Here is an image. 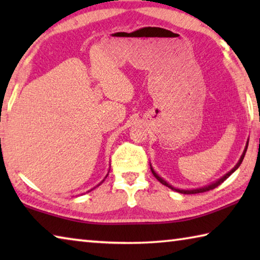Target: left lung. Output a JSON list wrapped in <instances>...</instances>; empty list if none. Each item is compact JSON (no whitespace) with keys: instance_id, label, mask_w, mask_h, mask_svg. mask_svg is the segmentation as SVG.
<instances>
[{"instance_id":"obj_1","label":"left lung","mask_w":260,"mask_h":260,"mask_svg":"<svg viewBox=\"0 0 260 260\" xmlns=\"http://www.w3.org/2000/svg\"><path fill=\"white\" fill-rule=\"evenodd\" d=\"M248 144H249V141L248 142H246V146H245V148H244V151H243V153H242V156H241V158H240V160L237 161V164L234 166V169H232L230 172L228 173H226L225 175H223L222 178H220V179H218L217 181L215 182H213V183H211V184H209V186H205V187H202V188H197V189H191V190H184V189H178V188H174L173 186H171L170 183H167L164 179L162 178H160L159 175H158L155 171H153V169L151 167V165H150V169H151V172H152V174H153V177H155L158 181H159L160 183H162L164 184V186H166V187H169V188H171L172 189V190H175V191H178V192H180V193H199V192H204V191H208V190H211V189H214L215 187H218L219 184H221L223 181H225V180L230 177V175L232 174V173H234L235 171L239 169V166L241 165V162L243 161V158H244V156H245V152H246V149H248Z\"/></svg>"}]
</instances>
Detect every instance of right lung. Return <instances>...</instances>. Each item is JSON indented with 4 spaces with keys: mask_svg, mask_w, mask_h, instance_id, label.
I'll return each instance as SVG.
<instances>
[{
    "mask_svg": "<svg viewBox=\"0 0 260 260\" xmlns=\"http://www.w3.org/2000/svg\"><path fill=\"white\" fill-rule=\"evenodd\" d=\"M105 178H107V177H105Z\"/></svg>",
    "mask_w": 260,
    "mask_h": 260,
    "instance_id": "1",
    "label": "right lung"
}]
</instances>
